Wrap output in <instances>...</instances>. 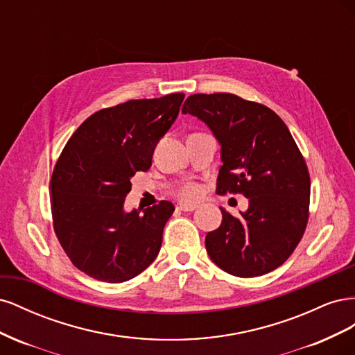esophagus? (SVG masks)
I'll return each instance as SVG.
<instances>
[{
    "instance_id": "obj_1",
    "label": "esophagus",
    "mask_w": 355,
    "mask_h": 355,
    "mask_svg": "<svg viewBox=\"0 0 355 355\" xmlns=\"http://www.w3.org/2000/svg\"><path fill=\"white\" fill-rule=\"evenodd\" d=\"M176 207L182 211H194L197 209L196 204H188V202H179Z\"/></svg>"
}]
</instances>
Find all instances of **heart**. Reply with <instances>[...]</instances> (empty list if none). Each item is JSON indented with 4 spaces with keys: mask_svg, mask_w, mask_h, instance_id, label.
I'll return each instance as SVG.
<instances>
[{
    "mask_svg": "<svg viewBox=\"0 0 355 355\" xmlns=\"http://www.w3.org/2000/svg\"><path fill=\"white\" fill-rule=\"evenodd\" d=\"M178 194L182 200L194 201V200L200 198V196H201V187L197 184H187L178 191Z\"/></svg>",
    "mask_w": 355,
    "mask_h": 355,
    "instance_id": "obj_1",
    "label": "heart"
}]
</instances>
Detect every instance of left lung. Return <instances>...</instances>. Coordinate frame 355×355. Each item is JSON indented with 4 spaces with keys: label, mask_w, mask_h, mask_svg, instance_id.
Wrapping results in <instances>:
<instances>
[{
    "label": "left lung",
    "mask_w": 355,
    "mask_h": 355,
    "mask_svg": "<svg viewBox=\"0 0 355 355\" xmlns=\"http://www.w3.org/2000/svg\"><path fill=\"white\" fill-rule=\"evenodd\" d=\"M184 114L206 123L220 144L218 194H243L240 216L222 211L206 235L210 259L235 277H259L283 265L302 240L311 180L287 125L268 106L231 93L192 94Z\"/></svg>",
    "instance_id": "8db88e82"
}]
</instances>
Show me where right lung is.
Segmentation results:
<instances>
[{"instance_id": "1", "label": "right lung", "mask_w": 355, "mask_h": 355, "mask_svg": "<svg viewBox=\"0 0 355 355\" xmlns=\"http://www.w3.org/2000/svg\"><path fill=\"white\" fill-rule=\"evenodd\" d=\"M184 93L128 101L90 115L69 137L50 180L53 228L71 262L105 283L132 280L151 265L175 206L123 210L136 171L175 123Z\"/></svg>"}]
</instances>
